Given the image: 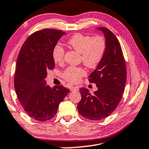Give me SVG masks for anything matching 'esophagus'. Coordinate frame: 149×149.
Returning <instances> with one entry per match:
<instances>
[{"mask_svg":"<svg viewBox=\"0 0 149 149\" xmlns=\"http://www.w3.org/2000/svg\"><path fill=\"white\" fill-rule=\"evenodd\" d=\"M70 91H78V87L77 86H72L70 87Z\"/></svg>","mask_w":149,"mask_h":149,"instance_id":"34e87169","label":"esophagus"}]
</instances>
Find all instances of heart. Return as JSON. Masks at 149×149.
<instances>
[{
    "label": "heart",
    "mask_w": 149,
    "mask_h": 149,
    "mask_svg": "<svg viewBox=\"0 0 149 149\" xmlns=\"http://www.w3.org/2000/svg\"><path fill=\"white\" fill-rule=\"evenodd\" d=\"M68 43L81 55V60L87 67L95 68L102 60L106 49L105 39L101 36L92 37L89 35L75 34L68 40ZM64 49L60 45L54 46L52 57L55 63H62L64 57ZM86 74L84 68L70 66L63 73V77L71 83H77Z\"/></svg>",
    "instance_id": "b5f03b06"
}]
</instances>
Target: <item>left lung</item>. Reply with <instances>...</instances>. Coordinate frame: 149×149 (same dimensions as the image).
Returning <instances> with one entry per match:
<instances>
[{
    "mask_svg": "<svg viewBox=\"0 0 149 149\" xmlns=\"http://www.w3.org/2000/svg\"><path fill=\"white\" fill-rule=\"evenodd\" d=\"M104 34L106 49L89 81L95 83L97 90L91 95L85 87L80 88L81 100L77 105L79 113L93 121L102 119L114 111L121 101L127 80L125 62L121 45L113 33L104 27L97 28Z\"/></svg>",
    "mask_w": 149,
    "mask_h": 149,
    "instance_id": "1",
    "label": "left lung"
}]
</instances>
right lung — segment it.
Returning a JSON list of instances; mask_svg holds the SVG:
<instances>
[{
    "label": "right lung",
    "mask_w": 149,
    "mask_h": 149,
    "mask_svg": "<svg viewBox=\"0 0 149 149\" xmlns=\"http://www.w3.org/2000/svg\"><path fill=\"white\" fill-rule=\"evenodd\" d=\"M66 33L44 29L33 33L22 45L18 54L15 87L26 113L36 121H45L55 116L60 103L69 93L63 86H47L48 70L55 67L52 51Z\"/></svg>",
    "instance_id": "obj_1"
}]
</instances>
